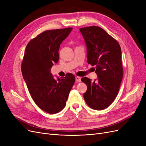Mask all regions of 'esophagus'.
Returning <instances> with one entry per match:
<instances>
[{"mask_svg": "<svg viewBox=\"0 0 146 146\" xmlns=\"http://www.w3.org/2000/svg\"><path fill=\"white\" fill-rule=\"evenodd\" d=\"M75 81H76V82H81V77H75Z\"/></svg>", "mask_w": 146, "mask_h": 146, "instance_id": "1", "label": "esophagus"}]
</instances>
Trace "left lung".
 Returning a JSON list of instances; mask_svg holds the SVG:
<instances>
[{"instance_id":"1","label":"left lung","mask_w":146,"mask_h":146,"mask_svg":"<svg viewBox=\"0 0 146 146\" xmlns=\"http://www.w3.org/2000/svg\"><path fill=\"white\" fill-rule=\"evenodd\" d=\"M86 44L88 63L96 68L98 78L83 77L88 89L84 99L90 108L100 110L112 103L123 79L121 49L118 42L98 27L80 29Z\"/></svg>"}]
</instances>
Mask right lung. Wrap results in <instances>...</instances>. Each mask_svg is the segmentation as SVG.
<instances>
[{
	"instance_id": "add662e5",
	"label": "right lung",
	"mask_w": 146,
	"mask_h": 146,
	"mask_svg": "<svg viewBox=\"0 0 146 146\" xmlns=\"http://www.w3.org/2000/svg\"><path fill=\"white\" fill-rule=\"evenodd\" d=\"M72 28L47 30L28 43L22 63V72L30 95L43 111L54 114L65 107L75 78L71 73L55 80L51 73L58 61V50Z\"/></svg>"
}]
</instances>
